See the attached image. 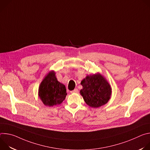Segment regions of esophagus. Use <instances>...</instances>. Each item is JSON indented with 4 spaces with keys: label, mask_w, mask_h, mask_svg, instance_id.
Instances as JSON below:
<instances>
[{
    "label": "esophagus",
    "mask_w": 150,
    "mask_h": 150,
    "mask_svg": "<svg viewBox=\"0 0 150 150\" xmlns=\"http://www.w3.org/2000/svg\"><path fill=\"white\" fill-rule=\"evenodd\" d=\"M78 90L77 88H75V90H72V91H71V93L72 94L76 93H78Z\"/></svg>",
    "instance_id": "obj_1"
}]
</instances>
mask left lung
Returning a JSON list of instances; mask_svg holds the SVG:
<instances>
[{"label":"left lung","mask_w":150,"mask_h":150,"mask_svg":"<svg viewBox=\"0 0 150 150\" xmlns=\"http://www.w3.org/2000/svg\"><path fill=\"white\" fill-rule=\"evenodd\" d=\"M82 89L80 94L90 107L94 108L104 105L109 101L112 94L109 83L100 74L87 75L81 82Z\"/></svg>","instance_id":"obj_1"}]
</instances>
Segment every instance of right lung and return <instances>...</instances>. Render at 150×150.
<instances>
[{
	"label": "right lung",
	"instance_id": "1",
	"mask_svg": "<svg viewBox=\"0 0 150 150\" xmlns=\"http://www.w3.org/2000/svg\"><path fill=\"white\" fill-rule=\"evenodd\" d=\"M67 95L65 86L57 81L53 71L45 77L39 86L38 96L46 106L61 104Z\"/></svg>",
	"mask_w": 150,
	"mask_h": 150
}]
</instances>
